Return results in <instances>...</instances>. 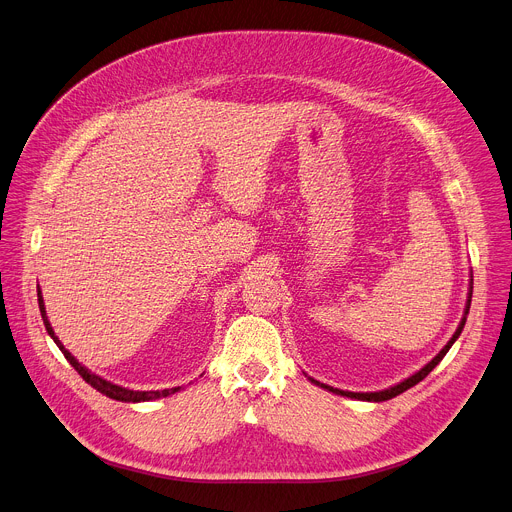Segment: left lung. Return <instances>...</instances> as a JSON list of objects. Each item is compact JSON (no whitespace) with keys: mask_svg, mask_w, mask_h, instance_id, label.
Masks as SVG:
<instances>
[{"mask_svg":"<svg viewBox=\"0 0 512 512\" xmlns=\"http://www.w3.org/2000/svg\"><path fill=\"white\" fill-rule=\"evenodd\" d=\"M472 290H474V280H470V294H468V302H466V310H463V318H461V322H459V327H457V331L453 333V337L447 341V345L423 367V369H418L416 374H412L410 378H406L404 382H400V384H396V386H390V388H386V390H380V392H347V390H339V388H333V386H327V384H320V382H316V380H312V378H308L312 384H316V386H320V388H324V390H329V392H333V394H339V396H347V398H355V400H367V402H384V400H390V398H394V396H398V394H402V392H406L408 388H412V386H416L418 382L421 380H425L431 371L439 365V361L447 355V351L451 349V345L457 341V337L461 335V331H463V327H466V318H468V312H470V304H472Z\"/></svg>","mask_w":512,"mask_h":512,"instance_id":"1","label":"left lung"}]
</instances>
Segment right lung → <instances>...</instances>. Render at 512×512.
<instances>
[{"instance_id": "obj_1", "label": "right lung", "mask_w": 512, "mask_h": 512, "mask_svg": "<svg viewBox=\"0 0 512 512\" xmlns=\"http://www.w3.org/2000/svg\"><path fill=\"white\" fill-rule=\"evenodd\" d=\"M38 308H40V314H42V322H44V327H46V333L51 335V339H53V341L57 343V347L63 351L65 359L77 369V374H79L91 388H96V390L102 392L104 396H108V398H112V400H118V402H149V400L165 398V396L175 394V392L181 390V386H177V388H169V390H151V392H143V390H141V392H138V390L122 388V386H118V384H112V382H108V380L96 376L94 371H89L85 365H81V363L63 347V343H61L59 337L55 335V331H53V327H51V322H49V316H46V308H44V300H42L40 288H38Z\"/></svg>"}]
</instances>
